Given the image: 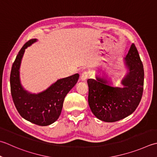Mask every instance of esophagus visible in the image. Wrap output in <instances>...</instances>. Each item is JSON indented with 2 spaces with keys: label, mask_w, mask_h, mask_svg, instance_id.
<instances>
[{
  "label": "esophagus",
  "mask_w": 157,
  "mask_h": 157,
  "mask_svg": "<svg viewBox=\"0 0 157 157\" xmlns=\"http://www.w3.org/2000/svg\"><path fill=\"white\" fill-rule=\"evenodd\" d=\"M88 77V73L87 72H84L82 73V74L81 75V77H80V79L82 81H86Z\"/></svg>",
  "instance_id": "34e87169"
}]
</instances>
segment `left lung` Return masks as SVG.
I'll return each instance as SVG.
<instances>
[{
    "instance_id": "1",
    "label": "left lung",
    "mask_w": 157,
    "mask_h": 157,
    "mask_svg": "<svg viewBox=\"0 0 157 157\" xmlns=\"http://www.w3.org/2000/svg\"><path fill=\"white\" fill-rule=\"evenodd\" d=\"M127 73L121 80L122 87L111 86V79L96 75L87 80L88 104L92 112L101 121L113 122L131 115L142 99L144 72L142 60L135 45H131L123 59Z\"/></svg>"
}]
</instances>
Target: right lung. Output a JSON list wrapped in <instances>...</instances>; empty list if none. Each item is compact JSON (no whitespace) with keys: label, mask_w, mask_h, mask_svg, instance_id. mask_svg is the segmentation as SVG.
<instances>
[{"label":"right lung","mask_w":157,"mask_h":157,"mask_svg":"<svg viewBox=\"0 0 157 157\" xmlns=\"http://www.w3.org/2000/svg\"><path fill=\"white\" fill-rule=\"evenodd\" d=\"M36 41V39L30 40L17 55L11 71V93L14 105L21 117L33 124L48 126L59 118L64 97L74 87L79 75L75 73L58 79L45 90L37 94L26 90L21 84L20 65L26 49Z\"/></svg>","instance_id":"add662e5"}]
</instances>
